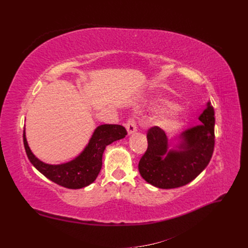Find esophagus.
<instances>
[{
    "mask_svg": "<svg viewBox=\"0 0 248 248\" xmlns=\"http://www.w3.org/2000/svg\"><path fill=\"white\" fill-rule=\"evenodd\" d=\"M137 128H138V127H137L136 120L129 119L126 123V129H127V133H128V136H130V134H132L133 132H136Z\"/></svg>",
    "mask_w": 248,
    "mask_h": 248,
    "instance_id": "esophagus-1",
    "label": "esophagus"
}]
</instances>
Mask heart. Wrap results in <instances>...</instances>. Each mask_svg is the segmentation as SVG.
Masks as SVG:
<instances>
[{"instance_id":"b5f03b06","label":"heart","mask_w":248,"mask_h":248,"mask_svg":"<svg viewBox=\"0 0 248 248\" xmlns=\"http://www.w3.org/2000/svg\"><path fill=\"white\" fill-rule=\"evenodd\" d=\"M150 106H151L154 109H160L162 108L170 107L169 108L164 109L159 118H158V124L160 127L164 129H174L182 123L184 120L186 112L183 108L172 106V103L168 100L156 97L150 101Z\"/></svg>"}]
</instances>
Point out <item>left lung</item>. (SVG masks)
I'll return each instance as SVG.
<instances>
[{
    "instance_id": "left-lung-1",
    "label": "left lung",
    "mask_w": 248,
    "mask_h": 248,
    "mask_svg": "<svg viewBox=\"0 0 248 248\" xmlns=\"http://www.w3.org/2000/svg\"><path fill=\"white\" fill-rule=\"evenodd\" d=\"M199 120L201 125L186 129L172 140L159 127L149 129L148 149L139 162L140 174L145 181L162 189L177 188L191 182L206 169L215 139L211 103H207Z\"/></svg>"
}]
</instances>
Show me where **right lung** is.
<instances>
[{
	"label": "right lung",
	"instance_id": "right-lung-1",
	"mask_svg": "<svg viewBox=\"0 0 248 248\" xmlns=\"http://www.w3.org/2000/svg\"><path fill=\"white\" fill-rule=\"evenodd\" d=\"M126 134V129L121 125H99L82 152L74 159L61 164H48L37 158L28 145L25 130L24 145L28 158L42 175L66 188L79 189L93 183L98 176L106 147L124 139Z\"/></svg>",
	"mask_w": 248,
	"mask_h": 248
}]
</instances>
